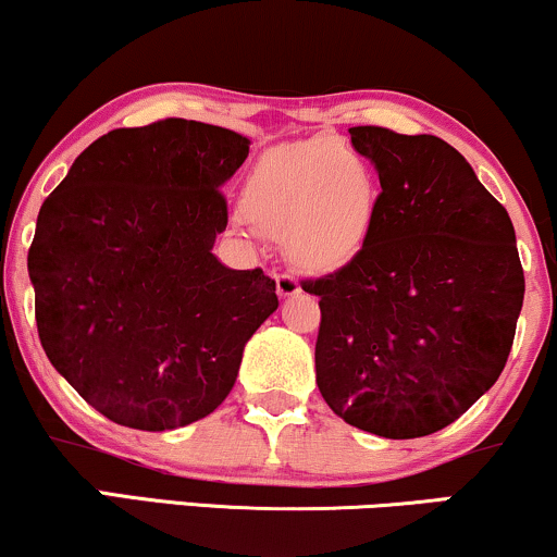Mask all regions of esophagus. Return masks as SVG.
<instances>
[{
	"label": "esophagus",
	"instance_id": "1",
	"mask_svg": "<svg viewBox=\"0 0 557 557\" xmlns=\"http://www.w3.org/2000/svg\"><path fill=\"white\" fill-rule=\"evenodd\" d=\"M274 283H277V295H283V298L300 293V283L293 272H274Z\"/></svg>",
	"mask_w": 557,
	"mask_h": 557
}]
</instances>
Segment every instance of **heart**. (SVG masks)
I'll list each match as a JSON object with an SVG mask.
<instances>
[{
    "mask_svg": "<svg viewBox=\"0 0 557 557\" xmlns=\"http://www.w3.org/2000/svg\"><path fill=\"white\" fill-rule=\"evenodd\" d=\"M377 208L370 166L342 140L277 146L244 182L242 210L308 267L347 262L368 242Z\"/></svg>",
    "mask_w": 557,
    "mask_h": 557,
    "instance_id": "1",
    "label": "heart"
}]
</instances>
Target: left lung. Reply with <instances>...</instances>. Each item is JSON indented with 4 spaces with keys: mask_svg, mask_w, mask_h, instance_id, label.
I'll use <instances>...</instances> for the list:
<instances>
[{
    "mask_svg": "<svg viewBox=\"0 0 557 557\" xmlns=\"http://www.w3.org/2000/svg\"><path fill=\"white\" fill-rule=\"evenodd\" d=\"M377 169L368 242L319 295L315 383L362 432L413 440L460 419L502 375L524 300L511 218L447 140L349 128Z\"/></svg>",
    "mask_w": 557,
    "mask_h": 557,
    "instance_id": "obj_1",
    "label": "left lung"
}]
</instances>
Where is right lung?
<instances>
[{
    "mask_svg": "<svg viewBox=\"0 0 557 557\" xmlns=\"http://www.w3.org/2000/svg\"><path fill=\"white\" fill-rule=\"evenodd\" d=\"M246 153L249 138L182 117L117 128L40 206L27 251L40 344L115 424L164 432L213 413L277 308L262 267L210 251Z\"/></svg>",
    "mask_w": 557,
    "mask_h": 557,
    "instance_id": "right-lung-1",
    "label": "right lung"
}]
</instances>
